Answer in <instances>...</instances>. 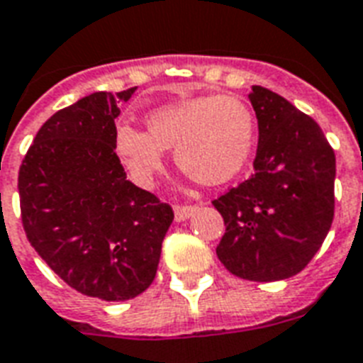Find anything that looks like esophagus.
<instances>
[{"label": "esophagus", "instance_id": "34e87169", "mask_svg": "<svg viewBox=\"0 0 363 363\" xmlns=\"http://www.w3.org/2000/svg\"><path fill=\"white\" fill-rule=\"evenodd\" d=\"M193 212H195V206H176V208H174L176 222H185L187 218L193 216Z\"/></svg>", "mask_w": 363, "mask_h": 363}]
</instances>
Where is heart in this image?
Wrapping results in <instances>:
<instances>
[{
  "label": "heart",
  "mask_w": 363,
  "mask_h": 363,
  "mask_svg": "<svg viewBox=\"0 0 363 363\" xmlns=\"http://www.w3.org/2000/svg\"><path fill=\"white\" fill-rule=\"evenodd\" d=\"M114 151L130 178L151 187L166 166V151L182 170L204 185H220L243 170L255 145V116L230 95H197L155 108L147 132L118 124Z\"/></svg>",
  "instance_id": "heart-1"
}]
</instances>
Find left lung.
I'll list each match as a JSON object with an SVG mask.
<instances>
[{"label": "left lung", "instance_id": "obj_1", "mask_svg": "<svg viewBox=\"0 0 363 363\" xmlns=\"http://www.w3.org/2000/svg\"><path fill=\"white\" fill-rule=\"evenodd\" d=\"M258 120L255 174L214 201L225 233L220 262L249 281L296 275L320 250L335 211V152L314 118L252 86Z\"/></svg>", "mask_w": 363, "mask_h": 363}]
</instances>
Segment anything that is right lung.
<instances>
[{"mask_svg": "<svg viewBox=\"0 0 363 363\" xmlns=\"http://www.w3.org/2000/svg\"><path fill=\"white\" fill-rule=\"evenodd\" d=\"M138 88L76 101L40 128L18 170L30 245L62 281L101 301H130L155 279L168 204L126 179L114 151L118 105Z\"/></svg>", "mask_w": 363, "mask_h": 363, "instance_id": "obj_1", "label": "right lung"}]
</instances>
